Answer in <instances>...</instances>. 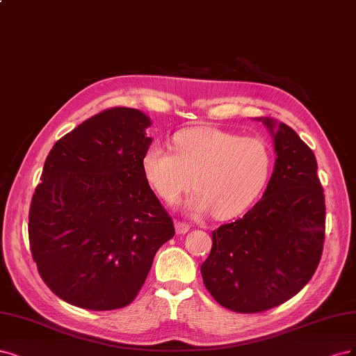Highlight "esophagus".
Returning <instances> with one entry per match:
<instances>
[{"mask_svg": "<svg viewBox=\"0 0 356 356\" xmlns=\"http://www.w3.org/2000/svg\"><path fill=\"white\" fill-rule=\"evenodd\" d=\"M175 226H176V232L179 235H185L186 232H189V229H191V225L185 223V222H176Z\"/></svg>", "mask_w": 356, "mask_h": 356, "instance_id": "obj_1", "label": "esophagus"}]
</instances>
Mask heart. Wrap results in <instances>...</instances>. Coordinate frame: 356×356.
I'll return each instance as SVG.
<instances>
[{
	"label": "heart",
	"instance_id": "1",
	"mask_svg": "<svg viewBox=\"0 0 356 356\" xmlns=\"http://www.w3.org/2000/svg\"><path fill=\"white\" fill-rule=\"evenodd\" d=\"M176 152L161 145L146 149L143 173L165 202L173 204L192 183L185 202L193 216L213 211L229 219L247 210L272 170V151L259 137H243L216 127H193L175 137Z\"/></svg>",
	"mask_w": 356,
	"mask_h": 356
}]
</instances>
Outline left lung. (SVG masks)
<instances>
[{
	"label": "left lung",
	"instance_id": "left-lung-1",
	"mask_svg": "<svg viewBox=\"0 0 356 356\" xmlns=\"http://www.w3.org/2000/svg\"><path fill=\"white\" fill-rule=\"evenodd\" d=\"M256 120L273 137V173L253 209L213 232L201 266L214 300L239 314L268 311L299 293L318 268L325 238L324 191L311 147L284 122Z\"/></svg>",
	"mask_w": 356,
	"mask_h": 356
}]
</instances>
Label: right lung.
Here are the masks:
<instances>
[{"instance_id": "obj_1", "label": "right lung", "mask_w": 356, "mask_h": 356, "mask_svg": "<svg viewBox=\"0 0 356 356\" xmlns=\"http://www.w3.org/2000/svg\"><path fill=\"white\" fill-rule=\"evenodd\" d=\"M151 118L112 108L57 140L29 210L33 261L66 303L112 311L130 305L158 248L175 236L171 217L145 177Z\"/></svg>"}]
</instances>
